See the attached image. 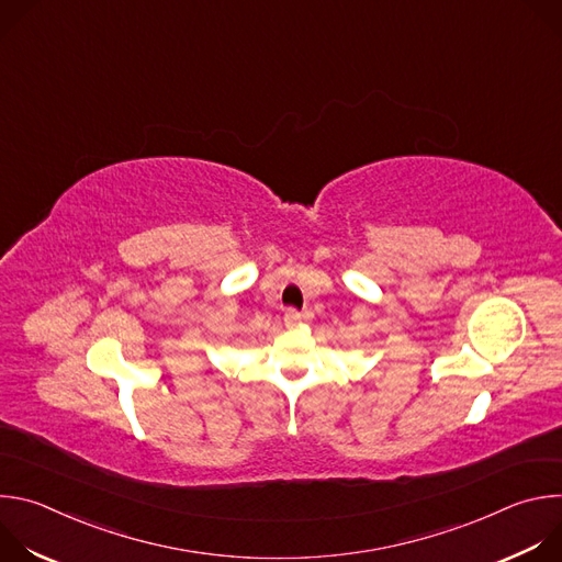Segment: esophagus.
<instances>
[{"label": "esophagus", "instance_id": "1", "mask_svg": "<svg viewBox=\"0 0 562 562\" xmlns=\"http://www.w3.org/2000/svg\"><path fill=\"white\" fill-rule=\"evenodd\" d=\"M300 319H302V313H300V311H295V308H289V311L284 313V325H286L289 329L297 327V325H300Z\"/></svg>", "mask_w": 562, "mask_h": 562}]
</instances>
